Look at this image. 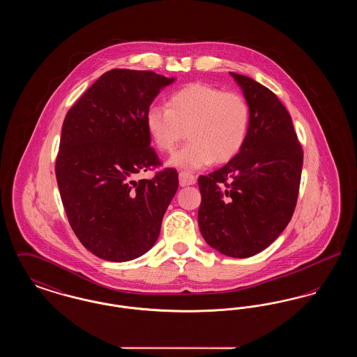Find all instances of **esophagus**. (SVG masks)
Returning a JSON list of instances; mask_svg holds the SVG:
<instances>
[{
	"label": "esophagus",
	"instance_id": "esophagus-1",
	"mask_svg": "<svg viewBox=\"0 0 357 357\" xmlns=\"http://www.w3.org/2000/svg\"><path fill=\"white\" fill-rule=\"evenodd\" d=\"M195 182H197V178H195L192 174H190V172H187V171H181V172H179V185H181V186H191V185H194Z\"/></svg>",
	"mask_w": 357,
	"mask_h": 357
}]
</instances>
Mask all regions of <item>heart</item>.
Segmentation results:
<instances>
[{"label": "heart", "instance_id": "b5f03b06", "mask_svg": "<svg viewBox=\"0 0 357 357\" xmlns=\"http://www.w3.org/2000/svg\"><path fill=\"white\" fill-rule=\"evenodd\" d=\"M144 123L153 146L170 153L185 136L190 142L171 156L169 166L199 170L213 160L233 159L250 132L252 109L236 92L208 84H191L174 92L167 107L151 105Z\"/></svg>", "mask_w": 357, "mask_h": 357}]
</instances>
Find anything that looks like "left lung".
Instances as JSON below:
<instances>
[{"instance_id": "1", "label": "left lung", "mask_w": 357, "mask_h": 357, "mask_svg": "<svg viewBox=\"0 0 357 357\" xmlns=\"http://www.w3.org/2000/svg\"><path fill=\"white\" fill-rule=\"evenodd\" d=\"M230 75L250 105V132L227 165L199 176L198 223L213 249L248 258L266 249L291 220L303 149L287 108L272 91L248 76Z\"/></svg>"}]
</instances>
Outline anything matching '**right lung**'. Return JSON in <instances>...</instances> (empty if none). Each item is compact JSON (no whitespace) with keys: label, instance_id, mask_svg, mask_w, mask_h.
Segmentation results:
<instances>
[{"label":"right lung","instance_id":"1","mask_svg":"<svg viewBox=\"0 0 357 357\" xmlns=\"http://www.w3.org/2000/svg\"><path fill=\"white\" fill-rule=\"evenodd\" d=\"M153 70L112 69L73 104L63 123L56 179L69 225L92 255L126 262L147 253L178 190V172L132 176L160 165L144 116L172 84Z\"/></svg>","mask_w":357,"mask_h":357}]
</instances>
